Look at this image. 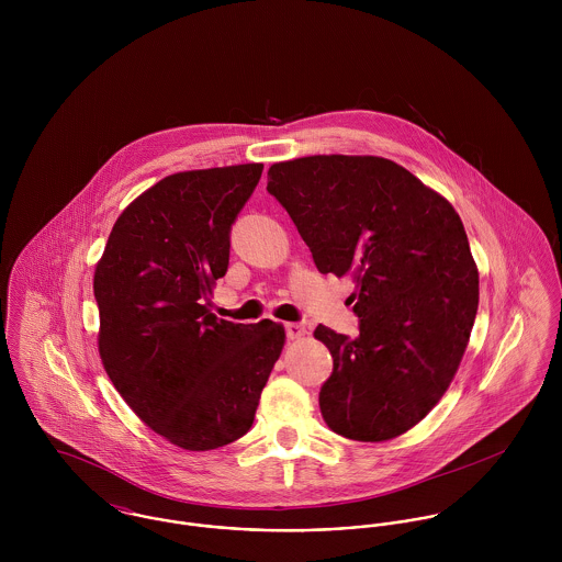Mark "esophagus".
I'll use <instances>...</instances> for the list:
<instances>
[{
	"label": "esophagus",
	"mask_w": 562,
	"mask_h": 562,
	"mask_svg": "<svg viewBox=\"0 0 562 562\" xmlns=\"http://www.w3.org/2000/svg\"><path fill=\"white\" fill-rule=\"evenodd\" d=\"M305 326L301 322H285V335L288 339H301L305 335Z\"/></svg>",
	"instance_id": "34e87169"
}]
</instances>
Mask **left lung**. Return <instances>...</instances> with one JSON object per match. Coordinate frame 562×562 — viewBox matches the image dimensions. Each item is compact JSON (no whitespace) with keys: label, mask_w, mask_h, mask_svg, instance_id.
<instances>
[{"label":"left lung","mask_w":562,"mask_h":562,"mask_svg":"<svg viewBox=\"0 0 562 562\" xmlns=\"http://www.w3.org/2000/svg\"><path fill=\"white\" fill-rule=\"evenodd\" d=\"M322 274H350L359 335L314 330L333 357L321 390L330 430L394 439L446 394L479 312V270L454 207L396 161H279L266 188Z\"/></svg>","instance_id":"1"}]
</instances>
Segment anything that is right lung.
Masks as SVG:
<instances>
[{
    "label": "right lung",
    "mask_w": 562,
    "mask_h": 562,
    "mask_svg": "<svg viewBox=\"0 0 562 562\" xmlns=\"http://www.w3.org/2000/svg\"><path fill=\"white\" fill-rule=\"evenodd\" d=\"M261 170L164 177L119 216L94 270L103 368L132 411L183 450L246 435L285 344L277 322L236 324L207 310Z\"/></svg>",
    "instance_id": "add662e5"
}]
</instances>
